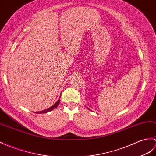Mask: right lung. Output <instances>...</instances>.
Instances as JSON below:
<instances>
[{"label":"right lung","instance_id":"right-lung-1","mask_svg":"<svg viewBox=\"0 0 156 156\" xmlns=\"http://www.w3.org/2000/svg\"><path fill=\"white\" fill-rule=\"evenodd\" d=\"M59 103H60V100H58L56 102V103L54 104V105H53L52 106H51L50 108H48V109H46V110H42V111H41V112H36V113L37 114H42V113H46V112H50V111H51V110H54V108H56L57 106H58V105L59 104Z\"/></svg>","mask_w":156,"mask_h":156}]
</instances>
